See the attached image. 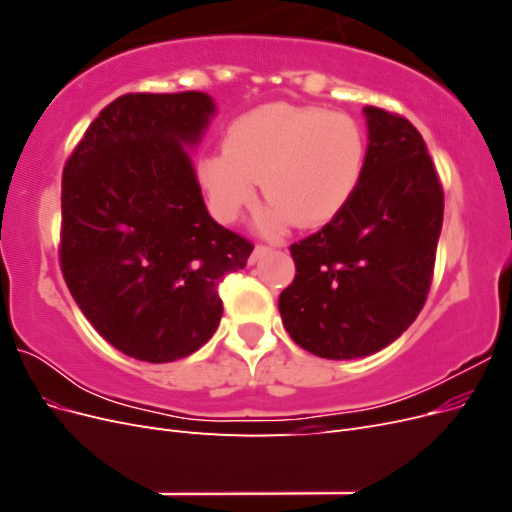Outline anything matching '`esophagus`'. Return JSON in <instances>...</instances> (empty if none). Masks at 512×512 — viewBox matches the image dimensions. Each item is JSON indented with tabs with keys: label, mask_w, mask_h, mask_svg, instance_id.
<instances>
[{
	"label": "esophagus",
	"mask_w": 512,
	"mask_h": 512,
	"mask_svg": "<svg viewBox=\"0 0 512 512\" xmlns=\"http://www.w3.org/2000/svg\"><path fill=\"white\" fill-rule=\"evenodd\" d=\"M269 250L271 247H267V245H256L254 247V252H252V256H250V262L254 265V262H258L260 258H265L267 254H269Z\"/></svg>",
	"instance_id": "esophagus-1"
}]
</instances>
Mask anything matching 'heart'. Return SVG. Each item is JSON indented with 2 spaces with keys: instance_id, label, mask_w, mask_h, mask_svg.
Listing matches in <instances>:
<instances>
[{
  "instance_id": "1",
  "label": "heart",
  "mask_w": 512,
  "mask_h": 512,
  "mask_svg": "<svg viewBox=\"0 0 512 512\" xmlns=\"http://www.w3.org/2000/svg\"><path fill=\"white\" fill-rule=\"evenodd\" d=\"M365 168L367 134L352 115L273 102L232 121L224 147L200 158L198 177L222 222L252 205L262 177L269 200L256 224L275 235L335 220L359 192Z\"/></svg>"
}]
</instances>
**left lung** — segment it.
I'll use <instances>...</instances> for the list:
<instances>
[{
  "label": "left lung",
  "instance_id": "1",
  "mask_svg": "<svg viewBox=\"0 0 512 512\" xmlns=\"http://www.w3.org/2000/svg\"><path fill=\"white\" fill-rule=\"evenodd\" d=\"M367 168L344 213L290 245L294 282L280 294L286 331L322 359H361L404 333L421 312L436 262L444 192L423 136L376 106Z\"/></svg>",
  "mask_w": 512,
  "mask_h": 512
}]
</instances>
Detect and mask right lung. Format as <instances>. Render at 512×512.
<instances>
[{
  "instance_id": "add662e5",
  "label": "right lung",
  "mask_w": 512,
  "mask_h": 512,
  "mask_svg": "<svg viewBox=\"0 0 512 512\" xmlns=\"http://www.w3.org/2000/svg\"><path fill=\"white\" fill-rule=\"evenodd\" d=\"M203 91L126 94L102 108L64 166L61 273L108 344L147 363L205 346L218 286L254 245L215 222L194 149L215 115Z\"/></svg>"
}]
</instances>
